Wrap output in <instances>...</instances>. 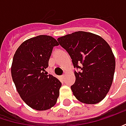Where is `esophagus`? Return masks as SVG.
Returning <instances> with one entry per match:
<instances>
[{
  "mask_svg": "<svg viewBox=\"0 0 126 126\" xmlns=\"http://www.w3.org/2000/svg\"><path fill=\"white\" fill-rule=\"evenodd\" d=\"M60 77H61V79H63L64 78V75H62V76Z\"/></svg>",
  "mask_w": 126,
  "mask_h": 126,
  "instance_id": "1",
  "label": "esophagus"
}]
</instances>
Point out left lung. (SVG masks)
Here are the masks:
<instances>
[{
	"label": "left lung",
	"instance_id": "obj_1",
	"mask_svg": "<svg viewBox=\"0 0 126 126\" xmlns=\"http://www.w3.org/2000/svg\"><path fill=\"white\" fill-rule=\"evenodd\" d=\"M69 54L75 82L71 86L77 99L86 104L103 100L112 85L115 60L109 44L102 37L85 32H77L57 39Z\"/></svg>",
	"mask_w": 126,
	"mask_h": 126
}]
</instances>
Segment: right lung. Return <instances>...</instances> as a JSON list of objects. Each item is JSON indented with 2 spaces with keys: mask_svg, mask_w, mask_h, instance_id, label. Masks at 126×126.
<instances>
[{
  "mask_svg": "<svg viewBox=\"0 0 126 126\" xmlns=\"http://www.w3.org/2000/svg\"><path fill=\"white\" fill-rule=\"evenodd\" d=\"M58 45L53 37L40 35L23 42L14 56L11 75L16 90L23 100L36 110L51 108L59 95L61 82L44 72L53 47Z\"/></svg>",
  "mask_w": 126,
  "mask_h": 126,
  "instance_id": "1",
  "label": "right lung"
}]
</instances>
